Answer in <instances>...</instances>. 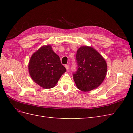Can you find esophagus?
<instances>
[{
    "mask_svg": "<svg viewBox=\"0 0 133 133\" xmlns=\"http://www.w3.org/2000/svg\"><path fill=\"white\" fill-rule=\"evenodd\" d=\"M65 67L66 69L67 70H69V65H65Z\"/></svg>",
    "mask_w": 133,
    "mask_h": 133,
    "instance_id": "34e87169",
    "label": "esophagus"
}]
</instances>
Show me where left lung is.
Segmentation results:
<instances>
[{
    "instance_id": "obj_1",
    "label": "left lung",
    "mask_w": 133,
    "mask_h": 133,
    "mask_svg": "<svg viewBox=\"0 0 133 133\" xmlns=\"http://www.w3.org/2000/svg\"><path fill=\"white\" fill-rule=\"evenodd\" d=\"M76 59L78 68L73 79L78 89L89 91L99 87L107 73L104 58L94 48L84 45L78 49Z\"/></svg>"
}]
</instances>
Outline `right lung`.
Wrapping results in <instances>:
<instances>
[{"label": "right lung", "instance_id": "1", "mask_svg": "<svg viewBox=\"0 0 133 133\" xmlns=\"http://www.w3.org/2000/svg\"><path fill=\"white\" fill-rule=\"evenodd\" d=\"M28 70L32 80L44 89L54 87L66 71L49 44L41 46L31 55Z\"/></svg>", "mask_w": 133, "mask_h": 133}]
</instances>
